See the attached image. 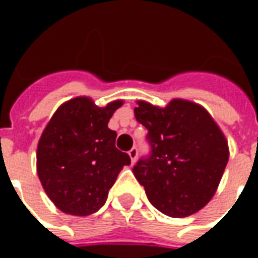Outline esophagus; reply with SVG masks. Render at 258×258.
I'll use <instances>...</instances> for the list:
<instances>
[{"label":"esophagus","instance_id":"esophagus-1","mask_svg":"<svg viewBox=\"0 0 258 258\" xmlns=\"http://www.w3.org/2000/svg\"><path fill=\"white\" fill-rule=\"evenodd\" d=\"M128 155H130V157H131V162L133 163H135V160H137V157H138V149H137V148H131V149H130V152H128Z\"/></svg>","mask_w":258,"mask_h":258}]
</instances>
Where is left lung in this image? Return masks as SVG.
<instances>
[{"label":"left lung","mask_w":258,"mask_h":258,"mask_svg":"<svg viewBox=\"0 0 258 258\" xmlns=\"http://www.w3.org/2000/svg\"><path fill=\"white\" fill-rule=\"evenodd\" d=\"M137 121L148 130L149 156L133 168L152 205L168 217H188L216 194L229 149L205 107L173 99L166 107L138 101Z\"/></svg>","instance_id":"1"}]
</instances>
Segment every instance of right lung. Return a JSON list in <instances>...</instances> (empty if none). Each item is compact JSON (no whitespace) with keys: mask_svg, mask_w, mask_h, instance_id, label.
Instances as JSON below:
<instances>
[{"mask_svg":"<svg viewBox=\"0 0 258 258\" xmlns=\"http://www.w3.org/2000/svg\"><path fill=\"white\" fill-rule=\"evenodd\" d=\"M123 101L96 106L77 96L58 107L37 146V174L48 198L72 216H90L105 205L109 189L131 159L114 146L107 127Z\"/></svg>","mask_w":258,"mask_h":258,"instance_id":"obj_1","label":"right lung"}]
</instances>
